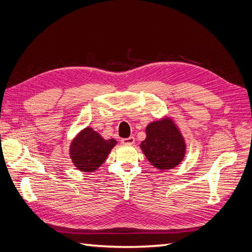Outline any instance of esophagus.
<instances>
[{
  "label": "esophagus",
  "mask_w": 252,
  "mask_h": 252,
  "mask_svg": "<svg viewBox=\"0 0 252 252\" xmlns=\"http://www.w3.org/2000/svg\"><path fill=\"white\" fill-rule=\"evenodd\" d=\"M134 141H135L134 136H129V138L121 140L122 144H124V145H132V144H134Z\"/></svg>",
  "instance_id": "1"
}]
</instances>
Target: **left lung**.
Instances as JSON below:
<instances>
[{
    "instance_id": "8db88e82",
    "label": "left lung",
    "mask_w": 252,
    "mask_h": 252,
    "mask_svg": "<svg viewBox=\"0 0 252 252\" xmlns=\"http://www.w3.org/2000/svg\"><path fill=\"white\" fill-rule=\"evenodd\" d=\"M140 147L149 163L165 171L179 166L186 155V142L170 117L152 121L146 126V139Z\"/></svg>"
}]
</instances>
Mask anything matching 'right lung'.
I'll use <instances>...</instances> for the list:
<instances>
[{
    "instance_id": "add662e5",
    "label": "right lung",
    "mask_w": 252,
    "mask_h": 252,
    "mask_svg": "<svg viewBox=\"0 0 252 252\" xmlns=\"http://www.w3.org/2000/svg\"><path fill=\"white\" fill-rule=\"evenodd\" d=\"M118 142L105 140L103 136L86 127L74 136L69 146V157L75 168L83 172H94L107 158Z\"/></svg>"
}]
</instances>
